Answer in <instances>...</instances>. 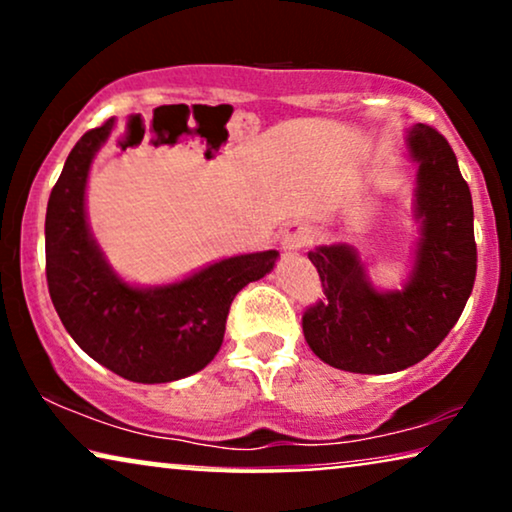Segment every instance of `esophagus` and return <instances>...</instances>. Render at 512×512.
<instances>
[{
	"label": "esophagus",
	"instance_id": "obj_1",
	"mask_svg": "<svg viewBox=\"0 0 512 512\" xmlns=\"http://www.w3.org/2000/svg\"><path fill=\"white\" fill-rule=\"evenodd\" d=\"M312 237H314V233L307 223H298V221L289 223L282 233V247H284V251H289L291 254V251L305 249L307 244L312 242Z\"/></svg>",
	"mask_w": 512,
	"mask_h": 512
}]
</instances>
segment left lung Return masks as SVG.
I'll return each instance as SVG.
<instances>
[{
  "label": "left lung",
  "mask_w": 512,
  "mask_h": 512,
  "mask_svg": "<svg viewBox=\"0 0 512 512\" xmlns=\"http://www.w3.org/2000/svg\"><path fill=\"white\" fill-rule=\"evenodd\" d=\"M405 146L417 165L412 212L419 237L403 289H377L349 244H321L307 254L324 298L303 314L305 340L321 361L349 373L387 375L426 359L457 324L473 291V200L457 156L424 123L412 125Z\"/></svg>",
  "instance_id": "1"
}]
</instances>
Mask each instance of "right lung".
Returning a JSON list of instances; mask_svg holds the SVG:
<instances>
[{
	"instance_id": "obj_1",
	"label": "right lung",
	"mask_w": 512,
	"mask_h": 512,
	"mask_svg": "<svg viewBox=\"0 0 512 512\" xmlns=\"http://www.w3.org/2000/svg\"><path fill=\"white\" fill-rule=\"evenodd\" d=\"M111 130L114 118L76 142L48 198V293L90 359L130 382H174L214 359L237 291L268 275L279 251L221 258L172 284L125 282L90 233L86 212L90 165Z\"/></svg>"
}]
</instances>
